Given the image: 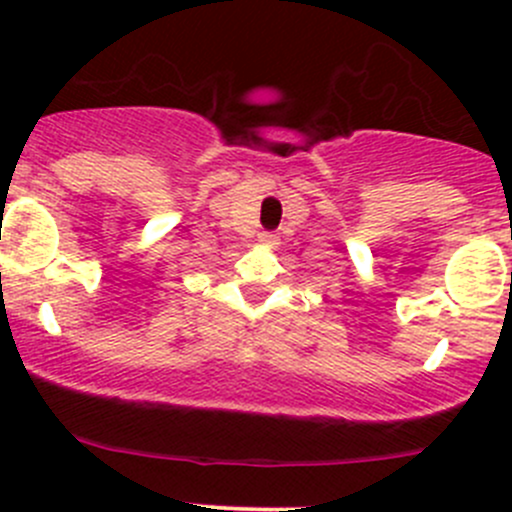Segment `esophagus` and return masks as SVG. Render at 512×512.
<instances>
[{"instance_id": "1", "label": "esophagus", "mask_w": 512, "mask_h": 512, "mask_svg": "<svg viewBox=\"0 0 512 512\" xmlns=\"http://www.w3.org/2000/svg\"><path fill=\"white\" fill-rule=\"evenodd\" d=\"M260 242L262 245H277V235L275 232H260Z\"/></svg>"}]
</instances>
